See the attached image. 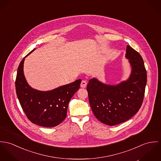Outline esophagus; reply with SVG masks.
Listing matches in <instances>:
<instances>
[{
    "label": "esophagus",
    "instance_id": "34e87169",
    "mask_svg": "<svg viewBox=\"0 0 161 161\" xmlns=\"http://www.w3.org/2000/svg\"><path fill=\"white\" fill-rule=\"evenodd\" d=\"M86 85H87V82L85 81V80H83L80 84V86L83 88H86Z\"/></svg>",
    "mask_w": 161,
    "mask_h": 161
}]
</instances>
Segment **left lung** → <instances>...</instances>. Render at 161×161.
Returning <instances> with one entry per match:
<instances>
[{
    "mask_svg": "<svg viewBox=\"0 0 161 161\" xmlns=\"http://www.w3.org/2000/svg\"><path fill=\"white\" fill-rule=\"evenodd\" d=\"M125 57L128 59L131 69L126 80L112 85L93 78L87 85L92 111L106 125H118L128 120L138 112L143 103L147 82L143 58L128 45Z\"/></svg>",
    "mask_w": 161,
    "mask_h": 161,
    "instance_id": "obj_1",
    "label": "left lung"
}]
</instances>
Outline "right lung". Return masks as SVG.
Instances as JSON below:
<instances>
[{"mask_svg":"<svg viewBox=\"0 0 161 161\" xmlns=\"http://www.w3.org/2000/svg\"><path fill=\"white\" fill-rule=\"evenodd\" d=\"M35 50L26 55L18 66L16 92L21 106L32 123L44 127H54L66 118L69 103L80 88L81 80L47 91L31 88L25 77L23 64L25 58Z\"/></svg>","mask_w":161,"mask_h":161,"instance_id":"1","label":"right lung"}]
</instances>
